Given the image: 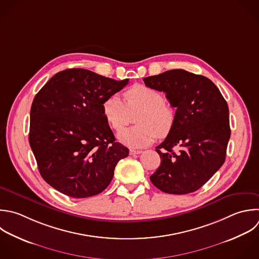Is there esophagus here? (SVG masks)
Masks as SVG:
<instances>
[{
  "label": "esophagus",
  "instance_id": "34e87169",
  "mask_svg": "<svg viewBox=\"0 0 259 259\" xmlns=\"http://www.w3.org/2000/svg\"><path fill=\"white\" fill-rule=\"evenodd\" d=\"M143 151H141V150H134V149H131L130 150V154L131 155H139V154H141Z\"/></svg>",
  "mask_w": 259,
  "mask_h": 259
}]
</instances>
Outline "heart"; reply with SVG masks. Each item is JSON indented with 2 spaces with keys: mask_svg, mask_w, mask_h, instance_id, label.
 <instances>
[{
  "mask_svg": "<svg viewBox=\"0 0 259 259\" xmlns=\"http://www.w3.org/2000/svg\"><path fill=\"white\" fill-rule=\"evenodd\" d=\"M124 101L116 94L107 97L102 104V111L109 126L121 132L135 117L137 125L120 133L118 140L132 147L144 148L155 140L166 137L175 123L173 107L164 101L163 95L146 85L137 84L127 89Z\"/></svg>",
  "mask_w": 259,
  "mask_h": 259,
  "instance_id": "heart-1",
  "label": "heart"
}]
</instances>
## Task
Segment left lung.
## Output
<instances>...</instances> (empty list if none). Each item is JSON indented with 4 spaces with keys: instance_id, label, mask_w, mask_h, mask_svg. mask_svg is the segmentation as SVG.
Returning <instances> with one entry per match:
<instances>
[{
    "instance_id": "obj_1",
    "label": "left lung",
    "mask_w": 259,
    "mask_h": 259,
    "mask_svg": "<svg viewBox=\"0 0 259 259\" xmlns=\"http://www.w3.org/2000/svg\"><path fill=\"white\" fill-rule=\"evenodd\" d=\"M143 80L165 92L176 108L173 128L156 147L161 164L150 179L166 193L193 192L225 162L231 135L228 104L209 79L181 69Z\"/></svg>"
}]
</instances>
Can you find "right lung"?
<instances>
[{
  "instance_id": "add662e5",
  "label": "right lung",
  "mask_w": 259,
  "mask_h": 259,
  "mask_svg": "<svg viewBox=\"0 0 259 259\" xmlns=\"http://www.w3.org/2000/svg\"><path fill=\"white\" fill-rule=\"evenodd\" d=\"M127 83L128 79L116 81L89 70L68 69L36 94L29 144L41 177L52 187L85 198L109 185L128 149L115 142L102 104Z\"/></svg>"
}]
</instances>
